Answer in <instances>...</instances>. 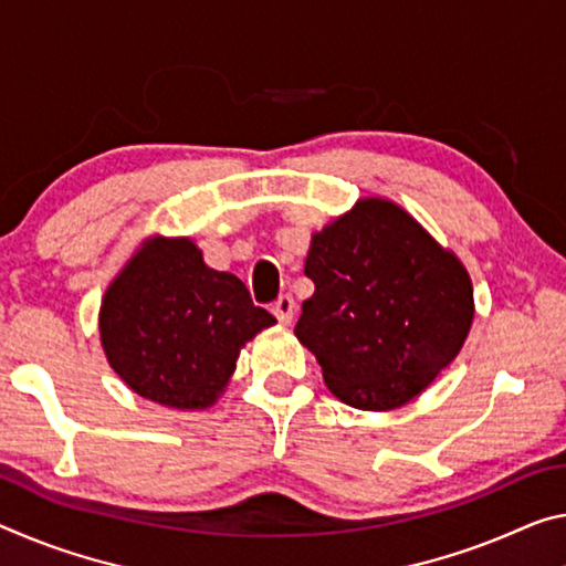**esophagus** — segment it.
<instances>
[{"instance_id":"34e87169","label":"esophagus","mask_w":566,"mask_h":566,"mask_svg":"<svg viewBox=\"0 0 566 566\" xmlns=\"http://www.w3.org/2000/svg\"><path fill=\"white\" fill-rule=\"evenodd\" d=\"M272 312H274V317L282 322V325H290L294 317V300L290 297V294H280L276 302L272 304Z\"/></svg>"}]
</instances>
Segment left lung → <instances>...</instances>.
Masks as SVG:
<instances>
[{
	"label": "left lung",
	"mask_w": 566,
	"mask_h": 566,
	"mask_svg": "<svg viewBox=\"0 0 566 566\" xmlns=\"http://www.w3.org/2000/svg\"><path fill=\"white\" fill-rule=\"evenodd\" d=\"M294 335L327 388L360 410L398 408L453 363L473 319L469 272L396 203L365 199L312 237Z\"/></svg>",
	"instance_id": "8db88e82"
}]
</instances>
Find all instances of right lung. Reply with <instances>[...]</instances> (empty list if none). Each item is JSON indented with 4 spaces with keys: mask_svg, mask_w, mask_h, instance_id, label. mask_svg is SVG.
I'll list each match as a JSON object with an SVG mask.
<instances>
[{
    "mask_svg": "<svg viewBox=\"0 0 566 566\" xmlns=\"http://www.w3.org/2000/svg\"><path fill=\"white\" fill-rule=\"evenodd\" d=\"M274 322L239 276L206 266L193 241L154 239L105 292L101 339L138 396L193 410L219 398L239 349Z\"/></svg>",
    "mask_w": 566,
    "mask_h": 566,
    "instance_id": "right-lung-1",
    "label": "right lung"
}]
</instances>
